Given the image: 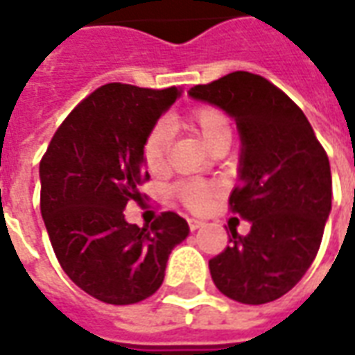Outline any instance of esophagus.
I'll use <instances>...</instances> for the list:
<instances>
[{
  "instance_id": "esophagus-1",
  "label": "esophagus",
  "mask_w": 355,
  "mask_h": 355,
  "mask_svg": "<svg viewBox=\"0 0 355 355\" xmlns=\"http://www.w3.org/2000/svg\"><path fill=\"white\" fill-rule=\"evenodd\" d=\"M188 224H190V230L192 232H196L198 228H201V226H203V223H201V220H196V218H190V220H188Z\"/></svg>"
}]
</instances>
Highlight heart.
<instances>
[{
    "mask_svg": "<svg viewBox=\"0 0 355 355\" xmlns=\"http://www.w3.org/2000/svg\"><path fill=\"white\" fill-rule=\"evenodd\" d=\"M184 125L192 132H196L201 139V142L207 148H213L216 142L224 139H230V123L220 110L211 108V106H200L184 119ZM167 142H169V131L167 125L157 123L148 132L146 140L142 144V155H144V163L152 173L163 169L165 165V157H167ZM213 193V188H209L200 182H192V184H184L180 188V196L182 200L190 205L192 209H203L207 205L209 198Z\"/></svg>",
    "mask_w": 355,
    "mask_h": 355,
    "instance_id": "heart-1",
    "label": "heart"
}]
</instances>
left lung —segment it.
<instances>
[{"instance_id": "1", "label": "left lung", "mask_w": 355, "mask_h": 355, "mask_svg": "<svg viewBox=\"0 0 355 355\" xmlns=\"http://www.w3.org/2000/svg\"><path fill=\"white\" fill-rule=\"evenodd\" d=\"M236 121L239 184L230 207L251 232L209 261L216 289L241 304L283 297L312 266L331 213V167L302 110L270 81L232 72L188 91Z\"/></svg>"}]
</instances>
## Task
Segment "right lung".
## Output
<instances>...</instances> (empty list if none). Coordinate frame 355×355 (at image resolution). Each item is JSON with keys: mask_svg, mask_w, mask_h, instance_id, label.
<instances>
[{"mask_svg": "<svg viewBox=\"0 0 355 355\" xmlns=\"http://www.w3.org/2000/svg\"><path fill=\"white\" fill-rule=\"evenodd\" d=\"M180 87L108 83L78 104L58 127L40 163L42 216L60 266L80 289L108 304L154 295L171 251L190 228L163 213L150 228L125 220L146 180L142 144Z\"/></svg>", "mask_w": 355, "mask_h": 355, "instance_id": "add662e5", "label": "right lung"}]
</instances>
